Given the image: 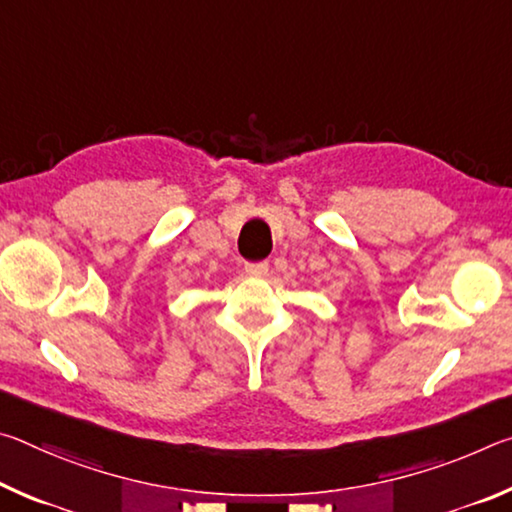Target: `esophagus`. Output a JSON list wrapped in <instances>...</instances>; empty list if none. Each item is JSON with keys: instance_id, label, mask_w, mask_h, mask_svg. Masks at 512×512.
<instances>
[{"instance_id": "obj_1", "label": "esophagus", "mask_w": 512, "mask_h": 512, "mask_svg": "<svg viewBox=\"0 0 512 512\" xmlns=\"http://www.w3.org/2000/svg\"><path fill=\"white\" fill-rule=\"evenodd\" d=\"M246 273L250 277H264L268 273V264L266 262H257V264H246Z\"/></svg>"}]
</instances>
